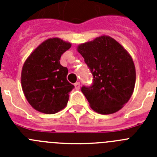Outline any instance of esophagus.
Masks as SVG:
<instances>
[{
	"label": "esophagus",
	"mask_w": 157,
	"mask_h": 157,
	"mask_svg": "<svg viewBox=\"0 0 157 157\" xmlns=\"http://www.w3.org/2000/svg\"><path fill=\"white\" fill-rule=\"evenodd\" d=\"M75 90H78L80 89V83L78 82L75 83Z\"/></svg>",
	"instance_id": "34e87169"
}]
</instances>
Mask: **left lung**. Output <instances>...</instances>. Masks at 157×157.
<instances>
[{
    "label": "left lung",
    "instance_id": "1",
    "mask_svg": "<svg viewBox=\"0 0 157 157\" xmlns=\"http://www.w3.org/2000/svg\"><path fill=\"white\" fill-rule=\"evenodd\" d=\"M77 50L94 77L90 86L81 89L91 109L102 115L120 110L131 98L135 86V67L128 52L105 35L80 44Z\"/></svg>",
    "mask_w": 157,
    "mask_h": 157
}]
</instances>
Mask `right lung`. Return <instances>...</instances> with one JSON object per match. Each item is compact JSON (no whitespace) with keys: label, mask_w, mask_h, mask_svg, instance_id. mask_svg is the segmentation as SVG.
I'll use <instances>...</instances> for the list:
<instances>
[{"label":"right lung","mask_w":157,"mask_h":157,"mask_svg":"<svg viewBox=\"0 0 157 157\" xmlns=\"http://www.w3.org/2000/svg\"><path fill=\"white\" fill-rule=\"evenodd\" d=\"M71 44L48 38L31 52L22 68L21 84L27 101L35 110L55 114L67 105L74 86L67 80L68 70L59 63Z\"/></svg>","instance_id":"1"}]
</instances>
